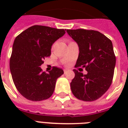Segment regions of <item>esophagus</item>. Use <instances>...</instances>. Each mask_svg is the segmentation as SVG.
Masks as SVG:
<instances>
[{
  "label": "esophagus",
  "instance_id": "34e87169",
  "mask_svg": "<svg viewBox=\"0 0 128 128\" xmlns=\"http://www.w3.org/2000/svg\"><path fill=\"white\" fill-rule=\"evenodd\" d=\"M68 69H64V74H66V72H68Z\"/></svg>",
  "mask_w": 128,
  "mask_h": 128
}]
</instances>
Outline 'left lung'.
<instances>
[{"instance_id": "left-lung-1", "label": "left lung", "mask_w": 128, "mask_h": 128, "mask_svg": "<svg viewBox=\"0 0 128 128\" xmlns=\"http://www.w3.org/2000/svg\"><path fill=\"white\" fill-rule=\"evenodd\" d=\"M68 35L79 47L75 67L82 66L88 73L74 69L75 76L70 83L72 94L86 102L96 100L109 89L113 80L116 56L112 41L98 31L67 30Z\"/></svg>"}]
</instances>
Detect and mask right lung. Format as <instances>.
Segmentation results:
<instances>
[{
  "mask_svg": "<svg viewBox=\"0 0 128 128\" xmlns=\"http://www.w3.org/2000/svg\"><path fill=\"white\" fill-rule=\"evenodd\" d=\"M66 30L34 25L16 36L10 59V69L18 91L31 101H41L52 95L56 80L64 74L62 68L54 67L49 73L40 66L50 56L51 48Z\"/></svg>",
  "mask_w": 128,
  "mask_h": 128,
  "instance_id": "right-lung-1",
  "label": "right lung"
}]
</instances>
